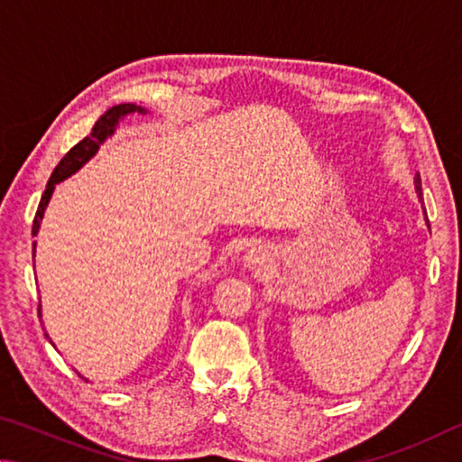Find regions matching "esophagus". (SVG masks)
<instances>
[{"mask_svg":"<svg viewBox=\"0 0 462 462\" xmlns=\"http://www.w3.org/2000/svg\"><path fill=\"white\" fill-rule=\"evenodd\" d=\"M270 254L265 252L263 247H254L249 249L247 255H245V265L249 270H255V272H262L270 265Z\"/></svg>","mask_w":462,"mask_h":462,"instance_id":"34e87169","label":"esophagus"}]
</instances>
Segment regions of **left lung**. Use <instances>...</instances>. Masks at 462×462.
<instances>
[{"label":"left lung","mask_w":462,"mask_h":462,"mask_svg":"<svg viewBox=\"0 0 462 462\" xmlns=\"http://www.w3.org/2000/svg\"><path fill=\"white\" fill-rule=\"evenodd\" d=\"M414 186H416L418 200H420V202H424V197H422V180H420V174H416V178H414Z\"/></svg>","instance_id":"left-lung-1"}]
</instances>
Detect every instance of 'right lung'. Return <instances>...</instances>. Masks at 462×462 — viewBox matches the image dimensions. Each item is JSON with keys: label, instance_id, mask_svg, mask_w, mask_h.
Segmentation results:
<instances>
[{"label": "right lung", "instance_id": "1", "mask_svg": "<svg viewBox=\"0 0 462 462\" xmlns=\"http://www.w3.org/2000/svg\"><path fill=\"white\" fill-rule=\"evenodd\" d=\"M132 113H148V111L140 107V105H135V103H121V105H116V107L107 109L99 119H97V124L93 125V132L88 134L85 140H80L75 145V148H70L67 156H64L59 162V166L54 168L51 180H48V184H46V190L42 194V199H40V205H38L36 217H34V225H32V236H34V237L38 236L40 223H42L44 210L48 207V202H51V199H52V192L56 189V184L67 180L69 176L79 172V170L83 168L87 162L95 156L97 152H99L103 142L116 134L119 121L125 119L127 116H132ZM32 255H36V241H34V249H32ZM40 310H42V306H40ZM40 317H42V312H40ZM48 341H51V337H48ZM85 382H87V379H85Z\"/></svg>", "mask_w": 462, "mask_h": 462}]
</instances>
